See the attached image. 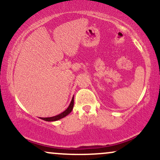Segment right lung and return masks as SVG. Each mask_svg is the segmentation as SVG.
<instances>
[{
    "instance_id": "1",
    "label": "right lung",
    "mask_w": 160,
    "mask_h": 160,
    "mask_svg": "<svg viewBox=\"0 0 160 160\" xmlns=\"http://www.w3.org/2000/svg\"><path fill=\"white\" fill-rule=\"evenodd\" d=\"M73 108H74V97L72 98V100H71V103H70L68 108L65 110V111H63L62 113H60V114L55 116V117H40V119L45 121H48V122H51V121H56L60 120V119L64 118V117H66L72 111Z\"/></svg>"
}]
</instances>
